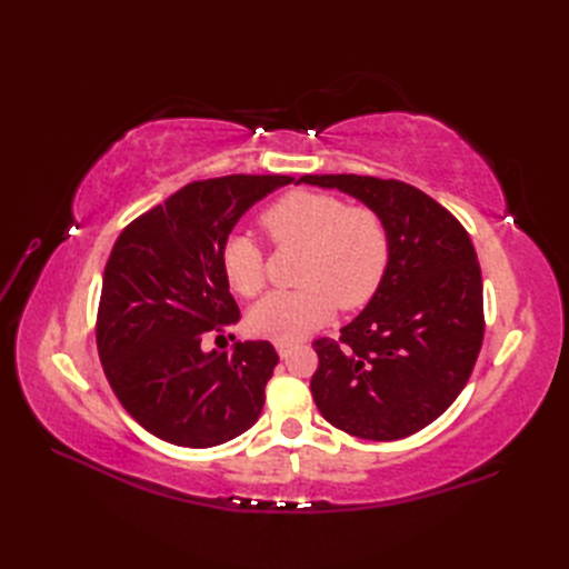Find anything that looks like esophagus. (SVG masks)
Wrapping results in <instances>:
<instances>
[{
	"label": "esophagus",
	"mask_w": 569,
	"mask_h": 569,
	"mask_svg": "<svg viewBox=\"0 0 569 569\" xmlns=\"http://www.w3.org/2000/svg\"><path fill=\"white\" fill-rule=\"evenodd\" d=\"M295 347H297L295 341H274V349H278V353H280L282 358H287Z\"/></svg>",
	"instance_id": "34e87169"
}]
</instances>
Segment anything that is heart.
Returning <instances> with one entry per match:
<instances>
[{
    "mask_svg": "<svg viewBox=\"0 0 569 569\" xmlns=\"http://www.w3.org/2000/svg\"><path fill=\"white\" fill-rule=\"evenodd\" d=\"M278 244L303 249L295 291H270L247 316L256 337L299 341L332 318L353 311L380 289L389 263V234L368 206H347L332 194L289 192L261 218ZM228 287L239 297L263 289V253L247 234H232L220 251Z\"/></svg>",
    "mask_w": 569,
    "mask_h": 569,
    "instance_id": "1",
    "label": "heart"
}]
</instances>
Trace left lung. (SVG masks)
<instances>
[{
	"label": "left lung",
	"mask_w": 569,
	"mask_h": 569,
	"mask_svg": "<svg viewBox=\"0 0 569 569\" xmlns=\"http://www.w3.org/2000/svg\"><path fill=\"white\" fill-rule=\"evenodd\" d=\"M382 218L389 263L339 341L318 339L311 391L322 418L353 437L420 432L468 385L485 337L481 270L460 222L418 187L368 176H303Z\"/></svg>",
	"instance_id": "obj_1"
}]
</instances>
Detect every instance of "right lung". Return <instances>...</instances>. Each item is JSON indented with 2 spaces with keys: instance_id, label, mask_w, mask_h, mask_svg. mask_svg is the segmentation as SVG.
I'll list each match as a JSON object with an SVG mask.
<instances>
[{
  "instance_id": "1",
  "label": "right lung",
  "mask_w": 569,
  "mask_h": 569,
  "mask_svg": "<svg viewBox=\"0 0 569 569\" xmlns=\"http://www.w3.org/2000/svg\"><path fill=\"white\" fill-rule=\"evenodd\" d=\"M287 176H228L184 184L120 232L104 270L97 349L118 401L147 432L184 449L244 435L280 356L270 341L232 353L201 339L239 322L220 268L230 232Z\"/></svg>"
}]
</instances>
